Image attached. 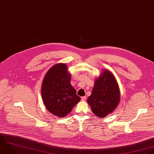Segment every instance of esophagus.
I'll return each mask as SVG.
<instances>
[{"label":"esophagus","mask_w":154,"mask_h":154,"mask_svg":"<svg viewBox=\"0 0 154 154\" xmlns=\"http://www.w3.org/2000/svg\"><path fill=\"white\" fill-rule=\"evenodd\" d=\"M86 99V96H84V97H81L82 101H85Z\"/></svg>","instance_id":"34e87169"}]
</instances>
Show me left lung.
I'll list each match as a JSON object with an SVG mask.
<instances>
[{"label": "left lung", "mask_w": 154, "mask_h": 154, "mask_svg": "<svg viewBox=\"0 0 154 154\" xmlns=\"http://www.w3.org/2000/svg\"><path fill=\"white\" fill-rule=\"evenodd\" d=\"M119 101L120 92L117 82L109 71L104 70L95 80L88 103L97 116L104 118L113 112Z\"/></svg>", "instance_id": "left-lung-1"}]
</instances>
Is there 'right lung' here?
<instances>
[{
    "label": "right lung",
    "instance_id": "add662e5",
    "mask_svg": "<svg viewBox=\"0 0 154 154\" xmlns=\"http://www.w3.org/2000/svg\"><path fill=\"white\" fill-rule=\"evenodd\" d=\"M70 80L66 65L58 63L48 71L42 82L41 95L44 104L50 113L58 117L65 116L80 101Z\"/></svg>",
    "mask_w": 154,
    "mask_h": 154
}]
</instances>
